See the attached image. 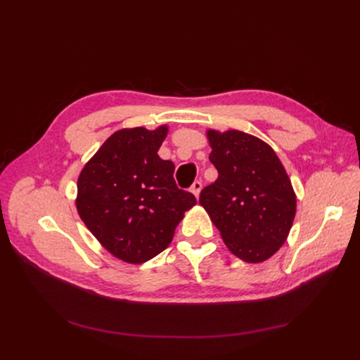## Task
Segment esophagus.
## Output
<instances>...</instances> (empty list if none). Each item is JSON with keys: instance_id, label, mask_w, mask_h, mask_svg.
I'll return each mask as SVG.
<instances>
[{"instance_id": "1", "label": "esophagus", "mask_w": 360, "mask_h": 360, "mask_svg": "<svg viewBox=\"0 0 360 360\" xmlns=\"http://www.w3.org/2000/svg\"><path fill=\"white\" fill-rule=\"evenodd\" d=\"M202 189V183L201 181H193V184L191 186V192L195 195V197H200V192Z\"/></svg>"}]
</instances>
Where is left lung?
<instances>
[{
  "label": "left lung",
  "instance_id": "8db88e82",
  "mask_svg": "<svg viewBox=\"0 0 360 360\" xmlns=\"http://www.w3.org/2000/svg\"><path fill=\"white\" fill-rule=\"evenodd\" d=\"M214 183L200 204L226 248L246 263H263L285 243L296 216V193L275 150L240 130L209 129Z\"/></svg>",
  "mask_w": 360,
  "mask_h": 360
}]
</instances>
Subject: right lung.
<instances>
[{
    "mask_svg": "<svg viewBox=\"0 0 360 360\" xmlns=\"http://www.w3.org/2000/svg\"><path fill=\"white\" fill-rule=\"evenodd\" d=\"M168 126L120 129L85 163L78 177L76 210L115 258L143 264L167 249L184 212L197 204L174 181V163L159 147Z\"/></svg>",
    "mask_w": 360,
    "mask_h": 360,
    "instance_id": "1",
    "label": "right lung"
}]
</instances>
